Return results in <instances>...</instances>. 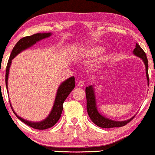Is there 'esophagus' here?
<instances>
[{
  "mask_svg": "<svg viewBox=\"0 0 155 155\" xmlns=\"http://www.w3.org/2000/svg\"><path fill=\"white\" fill-rule=\"evenodd\" d=\"M77 85H78V86H79V87H83L84 85V82L83 81H80L78 82Z\"/></svg>",
  "mask_w": 155,
  "mask_h": 155,
  "instance_id": "1",
  "label": "esophagus"
}]
</instances>
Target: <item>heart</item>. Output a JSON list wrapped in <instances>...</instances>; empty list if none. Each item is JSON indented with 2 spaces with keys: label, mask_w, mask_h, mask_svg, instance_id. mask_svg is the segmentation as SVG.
<instances>
[{
  "label": "heart",
  "mask_w": 155,
  "mask_h": 155,
  "mask_svg": "<svg viewBox=\"0 0 155 155\" xmlns=\"http://www.w3.org/2000/svg\"><path fill=\"white\" fill-rule=\"evenodd\" d=\"M101 51V48L100 47H89L85 51V55L88 57H94ZM101 58H100V60Z\"/></svg>",
  "instance_id": "1"
}]
</instances>
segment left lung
Listing matches in <instances>:
<instances>
[{
  "label": "left lung",
  "mask_w": 155,
  "mask_h": 155,
  "mask_svg": "<svg viewBox=\"0 0 155 155\" xmlns=\"http://www.w3.org/2000/svg\"><path fill=\"white\" fill-rule=\"evenodd\" d=\"M134 54L137 55L144 62L145 65V70H146V76L147 79L148 81L149 84V76H148V61L146 56V54L143 48L140 47L139 45L137 43L136 48L133 51ZM85 94H86V100H87V111L89 117H91V120L94 122L96 125L101 128H112V127H120L126 125L128 122H130L131 118L125 121L117 122L111 120L106 118L101 115L98 112L96 107V101L95 97H94V92L93 91V87L92 85H90L88 87H86L85 88Z\"/></svg>",
  "instance_id": "left-lung-1"
}]
</instances>
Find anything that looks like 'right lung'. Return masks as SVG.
Masks as SVG:
<instances>
[{
    "instance_id": "obj_1",
    "label": "right lung",
    "mask_w": 155,
    "mask_h": 155,
    "mask_svg": "<svg viewBox=\"0 0 155 155\" xmlns=\"http://www.w3.org/2000/svg\"><path fill=\"white\" fill-rule=\"evenodd\" d=\"M50 33H36L30 36L24 37L21 39V40L16 44L15 47H14L12 51L10 58L8 60V64L6 67V71H5V84L7 91H8V74H9V70H10V67L12 63V60L15 58L16 55L19 54L21 51H24L26 48L31 47L34 44H35L37 41L42 40L44 38H48L51 35ZM75 86V78L74 77H71L60 85L58 90L56 97H55V100L54 102V107L51 112L46 118L45 120L40 122H32L27 120H25L24 119L21 118L19 116L15 114L14 110L12 108V106L10 104V107L12 109L14 114H15L17 117H18L20 120H21L27 125H28L32 128L40 129V130H43V129H47L50 127H51L54 125L56 124V122L58 121L60 117L61 116L62 112H63V105L64 100L68 97L69 94H70L71 91L74 88Z\"/></svg>"
}]
</instances>
